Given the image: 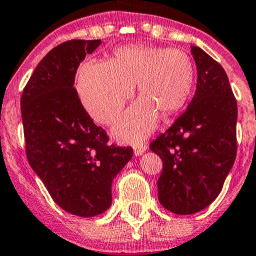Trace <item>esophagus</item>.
<instances>
[{
  "label": "esophagus",
  "instance_id": "esophagus-1",
  "mask_svg": "<svg viewBox=\"0 0 256 256\" xmlns=\"http://www.w3.org/2000/svg\"><path fill=\"white\" fill-rule=\"evenodd\" d=\"M146 150V144H138L134 146V154L135 156H142Z\"/></svg>",
  "mask_w": 256,
  "mask_h": 256
}]
</instances>
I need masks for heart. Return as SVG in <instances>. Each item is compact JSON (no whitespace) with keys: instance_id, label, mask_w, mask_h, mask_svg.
Segmentation results:
<instances>
[{"instance_id":"obj_1","label":"heart","mask_w":256,"mask_h":256,"mask_svg":"<svg viewBox=\"0 0 256 256\" xmlns=\"http://www.w3.org/2000/svg\"><path fill=\"white\" fill-rule=\"evenodd\" d=\"M193 81V63L184 51L125 46L117 48L106 63L84 64L77 77V90L88 114L99 124L110 125L136 85L142 99L120 120L114 135L122 140L138 142L156 128L158 113L170 117L183 108Z\"/></svg>"}]
</instances>
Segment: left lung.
Masks as SVG:
<instances>
[{"label":"left lung","instance_id":"1","mask_svg":"<svg viewBox=\"0 0 256 256\" xmlns=\"http://www.w3.org/2000/svg\"><path fill=\"white\" fill-rule=\"evenodd\" d=\"M197 86L186 112L150 143L162 160L158 201L168 211L190 215L216 198L236 160L237 102L220 64L190 46Z\"/></svg>","mask_w":256,"mask_h":256}]
</instances>
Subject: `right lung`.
Instances as JSON below:
<instances>
[{
	"label": "right lung",
	"mask_w": 256,
	"mask_h": 256,
	"mask_svg": "<svg viewBox=\"0 0 256 256\" xmlns=\"http://www.w3.org/2000/svg\"><path fill=\"white\" fill-rule=\"evenodd\" d=\"M100 40H70L36 66L20 99L26 158L51 198L70 214L99 215L112 204V182L132 157L130 146H108L74 86L77 68Z\"/></svg>",
	"instance_id": "1"
}]
</instances>
